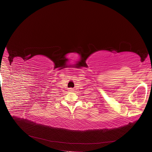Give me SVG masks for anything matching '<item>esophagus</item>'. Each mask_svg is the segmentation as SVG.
Instances as JSON below:
<instances>
[{"label": "esophagus", "mask_w": 152, "mask_h": 152, "mask_svg": "<svg viewBox=\"0 0 152 152\" xmlns=\"http://www.w3.org/2000/svg\"><path fill=\"white\" fill-rule=\"evenodd\" d=\"M69 91H73V89H72V88H69Z\"/></svg>", "instance_id": "34e87169"}]
</instances>
